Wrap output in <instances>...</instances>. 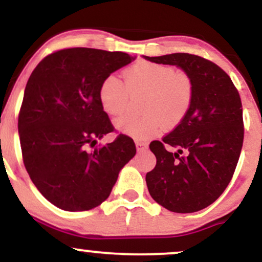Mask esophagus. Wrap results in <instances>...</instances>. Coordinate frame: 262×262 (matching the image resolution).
I'll return each mask as SVG.
<instances>
[{
  "label": "esophagus",
  "instance_id": "34e87169",
  "mask_svg": "<svg viewBox=\"0 0 262 262\" xmlns=\"http://www.w3.org/2000/svg\"><path fill=\"white\" fill-rule=\"evenodd\" d=\"M135 146H137V150H138V152L145 151V150L148 149V144H145V143H141V141H137V143H135Z\"/></svg>",
  "mask_w": 262,
  "mask_h": 262
}]
</instances>
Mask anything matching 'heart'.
<instances>
[{
  "mask_svg": "<svg viewBox=\"0 0 262 262\" xmlns=\"http://www.w3.org/2000/svg\"><path fill=\"white\" fill-rule=\"evenodd\" d=\"M125 85L116 75L102 81L101 106L110 116H119L128 106L129 93H145L141 114H127L114 122L119 133L137 140L158 135L165 127H176L188 113L193 98L192 81L171 66L140 61L124 71Z\"/></svg>",
  "mask_w": 262,
  "mask_h": 262,
  "instance_id": "heart-1",
  "label": "heart"
}]
</instances>
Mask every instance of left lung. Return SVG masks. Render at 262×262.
<instances>
[{
    "instance_id": "obj_1",
    "label": "left lung",
    "mask_w": 262,
    "mask_h": 262,
    "mask_svg": "<svg viewBox=\"0 0 262 262\" xmlns=\"http://www.w3.org/2000/svg\"><path fill=\"white\" fill-rule=\"evenodd\" d=\"M143 58L177 66L193 86L183 121L162 141L150 144L156 166L145 177L149 193L171 212H198L217 201L235 171L244 139L239 92L225 71L201 56L175 53ZM165 145L178 150L169 152Z\"/></svg>"
}]
</instances>
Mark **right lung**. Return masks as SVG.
<instances>
[{
    "mask_svg": "<svg viewBox=\"0 0 262 262\" xmlns=\"http://www.w3.org/2000/svg\"><path fill=\"white\" fill-rule=\"evenodd\" d=\"M133 60L91 48L59 50L41 60L27 82L18 117L23 162L39 192L60 209L100 206L137 152L127 135L96 146L113 132L98 97L102 81Z\"/></svg>",
    "mask_w": 262,
    "mask_h": 262,
    "instance_id": "1",
    "label": "right lung"
}]
</instances>
